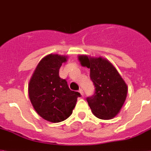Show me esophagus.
<instances>
[{"mask_svg":"<svg viewBox=\"0 0 151 151\" xmlns=\"http://www.w3.org/2000/svg\"><path fill=\"white\" fill-rule=\"evenodd\" d=\"M79 92L81 93V95L82 96H84V91H83V89H81H81L79 90Z\"/></svg>","mask_w":151,"mask_h":151,"instance_id":"esophagus-1","label":"esophagus"}]
</instances>
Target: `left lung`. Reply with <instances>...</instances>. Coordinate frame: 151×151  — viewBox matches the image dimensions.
<instances>
[{
  "mask_svg": "<svg viewBox=\"0 0 151 151\" xmlns=\"http://www.w3.org/2000/svg\"><path fill=\"white\" fill-rule=\"evenodd\" d=\"M78 60L83 67L90 69V78L95 85V94L87 98L92 113L101 119L116 117L127 99V85L124 80L105 58L81 55Z\"/></svg>",
  "mask_w": 151,
  "mask_h": 151,
  "instance_id": "obj_1",
  "label": "left lung"
}]
</instances>
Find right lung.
Instances as JSON below:
<instances>
[{"label":"right lung","mask_w":151,"mask_h":151,"mask_svg":"<svg viewBox=\"0 0 151 151\" xmlns=\"http://www.w3.org/2000/svg\"><path fill=\"white\" fill-rule=\"evenodd\" d=\"M67 56L49 54L42 59L29 84V96L39 115L51 122L67 119L73 112L81 94L69 88L60 78L59 70Z\"/></svg>","instance_id":"obj_1"}]
</instances>
